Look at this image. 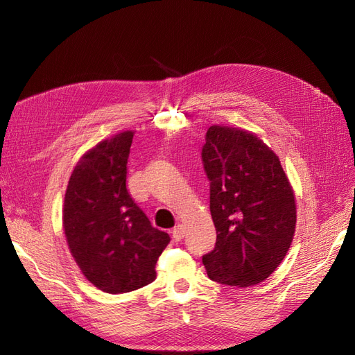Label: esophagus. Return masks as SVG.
Here are the masks:
<instances>
[{"instance_id": "1", "label": "esophagus", "mask_w": 355, "mask_h": 355, "mask_svg": "<svg viewBox=\"0 0 355 355\" xmlns=\"http://www.w3.org/2000/svg\"><path fill=\"white\" fill-rule=\"evenodd\" d=\"M171 235H173V240L175 241H180L182 239H184V235H185L184 227H182V225H178V227H175V230L171 231Z\"/></svg>"}]
</instances>
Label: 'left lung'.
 Returning a JSON list of instances; mask_svg holds the SVG:
<instances>
[{
    "instance_id": "obj_1",
    "label": "left lung",
    "mask_w": 355,
    "mask_h": 355,
    "mask_svg": "<svg viewBox=\"0 0 355 355\" xmlns=\"http://www.w3.org/2000/svg\"><path fill=\"white\" fill-rule=\"evenodd\" d=\"M216 245L202 256L210 280L249 287L282 263L296 228L295 192L272 149L254 133L210 125L201 151Z\"/></svg>"
}]
</instances>
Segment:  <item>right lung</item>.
Returning <instances> with one entry per match:
<instances>
[{
	"instance_id": "right-lung-1",
	"label": "right lung",
	"mask_w": 355,
	"mask_h": 355,
	"mask_svg": "<svg viewBox=\"0 0 355 355\" xmlns=\"http://www.w3.org/2000/svg\"><path fill=\"white\" fill-rule=\"evenodd\" d=\"M135 132L105 139L73 167L63 201V232L87 280L106 293L153 283L168 234L154 228L125 187Z\"/></svg>"
}]
</instances>
